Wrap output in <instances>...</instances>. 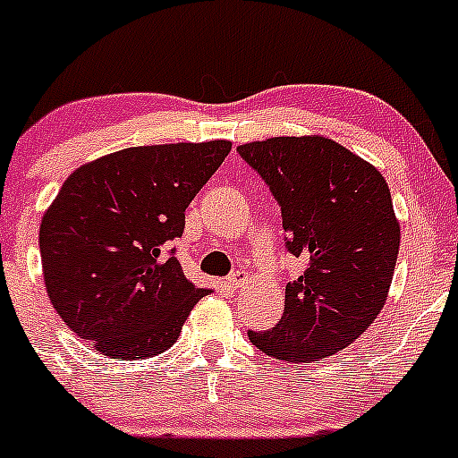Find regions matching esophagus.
I'll list each match as a JSON object with an SVG mask.
<instances>
[{
    "mask_svg": "<svg viewBox=\"0 0 458 458\" xmlns=\"http://www.w3.org/2000/svg\"><path fill=\"white\" fill-rule=\"evenodd\" d=\"M247 280H249L247 273H244V271H233V273H231V276L227 277V284L231 286V289H240V286L247 284Z\"/></svg>",
    "mask_w": 458,
    "mask_h": 458,
    "instance_id": "esophagus-1",
    "label": "esophagus"
}]
</instances>
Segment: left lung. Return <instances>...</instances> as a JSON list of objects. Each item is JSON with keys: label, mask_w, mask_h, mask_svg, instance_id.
<instances>
[{"label": "left lung", "mask_w": 458, "mask_h": 458, "mask_svg": "<svg viewBox=\"0 0 458 458\" xmlns=\"http://www.w3.org/2000/svg\"><path fill=\"white\" fill-rule=\"evenodd\" d=\"M280 202L286 249L309 262L286 284L284 315L249 331L268 357H331L377 319L388 300L402 229L375 165L327 136H276L238 148Z\"/></svg>", "instance_id": "1"}]
</instances>
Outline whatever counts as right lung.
Wrapping results in <instances>:
<instances>
[{
    "instance_id": "obj_1",
    "label": "right lung",
    "mask_w": 458,
    "mask_h": 458,
    "mask_svg": "<svg viewBox=\"0 0 458 458\" xmlns=\"http://www.w3.org/2000/svg\"><path fill=\"white\" fill-rule=\"evenodd\" d=\"M229 140L140 145L74 169L39 227L48 298L65 327L112 360H148L181 335L198 289L167 251Z\"/></svg>"
}]
</instances>
